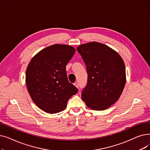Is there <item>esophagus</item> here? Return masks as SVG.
I'll return each mask as SVG.
<instances>
[{
    "instance_id": "esophagus-1",
    "label": "esophagus",
    "mask_w": 150,
    "mask_h": 150,
    "mask_svg": "<svg viewBox=\"0 0 150 150\" xmlns=\"http://www.w3.org/2000/svg\"><path fill=\"white\" fill-rule=\"evenodd\" d=\"M74 85H75V86H76V87L77 88H78V84L77 83H74Z\"/></svg>"
}]
</instances>
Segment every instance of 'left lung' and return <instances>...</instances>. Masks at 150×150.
<instances>
[{
    "label": "left lung",
    "mask_w": 150,
    "mask_h": 150,
    "mask_svg": "<svg viewBox=\"0 0 150 150\" xmlns=\"http://www.w3.org/2000/svg\"><path fill=\"white\" fill-rule=\"evenodd\" d=\"M85 63L88 82L81 98L88 107L97 111L114 104L126 83L124 62L108 46L97 42L82 44L76 49Z\"/></svg>",
    "instance_id": "8db88e82"
}]
</instances>
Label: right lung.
<instances>
[{
	"label": "right lung",
	"instance_id": "right-lung-1",
	"mask_svg": "<svg viewBox=\"0 0 150 150\" xmlns=\"http://www.w3.org/2000/svg\"><path fill=\"white\" fill-rule=\"evenodd\" d=\"M75 52L70 45L54 44L30 61L26 71L27 88L31 99L42 111L50 114L63 111L69 99L78 92L69 83L66 69Z\"/></svg>",
	"mask_w": 150,
	"mask_h": 150
}]
</instances>
